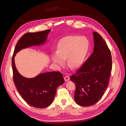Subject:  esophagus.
<instances>
[{
  "label": "esophagus",
  "mask_w": 126,
  "mask_h": 126,
  "mask_svg": "<svg viewBox=\"0 0 126 126\" xmlns=\"http://www.w3.org/2000/svg\"><path fill=\"white\" fill-rule=\"evenodd\" d=\"M64 80H65L66 82H67V81H69V79H70L69 76H66L65 77H64Z\"/></svg>",
  "instance_id": "obj_1"
}]
</instances>
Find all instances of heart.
Segmentation results:
<instances>
[{
	"label": "heart",
	"instance_id": "1",
	"mask_svg": "<svg viewBox=\"0 0 126 126\" xmlns=\"http://www.w3.org/2000/svg\"><path fill=\"white\" fill-rule=\"evenodd\" d=\"M89 41L85 37L70 36L63 38L57 46L56 53L52 55V62L62 67L67 58V63L72 68L80 66L89 49Z\"/></svg>",
	"mask_w": 126,
	"mask_h": 126
}]
</instances>
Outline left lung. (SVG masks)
<instances>
[{
    "mask_svg": "<svg viewBox=\"0 0 126 126\" xmlns=\"http://www.w3.org/2000/svg\"><path fill=\"white\" fill-rule=\"evenodd\" d=\"M93 34V54L70 77L76 85L75 101L84 107L92 106L100 99L108 86L112 69L111 52L106 41L98 33Z\"/></svg>",
    "mask_w": 126,
    "mask_h": 126,
    "instance_id": "left-lung-1",
    "label": "left lung"
}]
</instances>
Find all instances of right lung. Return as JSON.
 I'll list each match as a JSON object with an SVG mask.
<instances>
[{"label": "right lung", "mask_w": 126, "mask_h": 126, "mask_svg": "<svg viewBox=\"0 0 126 126\" xmlns=\"http://www.w3.org/2000/svg\"><path fill=\"white\" fill-rule=\"evenodd\" d=\"M50 31L48 29L25 34L17 43L12 58L13 80L19 93L28 104L37 108H46L51 104L57 87L64 82L63 76L60 72L51 71L40 73L33 78H26L17 70L15 57L22 49L45 45Z\"/></svg>", "instance_id": "1"}]
</instances>
